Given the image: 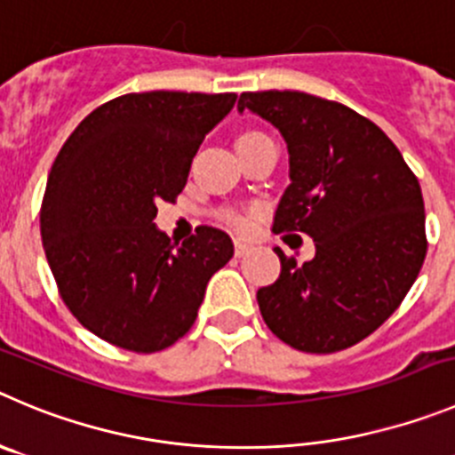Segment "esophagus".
Here are the masks:
<instances>
[{
    "instance_id": "1",
    "label": "esophagus",
    "mask_w": 455,
    "mask_h": 455,
    "mask_svg": "<svg viewBox=\"0 0 455 455\" xmlns=\"http://www.w3.org/2000/svg\"><path fill=\"white\" fill-rule=\"evenodd\" d=\"M233 247H235V256L237 258H242V256H244V253L249 251V244H247V242H242V240L233 242Z\"/></svg>"
}]
</instances>
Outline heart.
I'll list each match as a JSON object with an SVG mask.
<instances>
[{"label":"heart","mask_w":455,"mask_h":455,"mask_svg":"<svg viewBox=\"0 0 455 455\" xmlns=\"http://www.w3.org/2000/svg\"><path fill=\"white\" fill-rule=\"evenodd\" d=\"M262 139H269V137H265L262 132H256V130L242 132L240 137L235 139V148H249V146H253V143L262 141ZM224 220H227L228 224H233V227H242V224H244V220H242L240 215H235V213H227V215H224Z\"/></svg>","instance_id":"b5f03b06"}]
</instances>
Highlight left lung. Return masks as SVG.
Instances as JSON below:
<instances>
[{
    "label": "left lung",
    "mask_w": 455,
    "mask_h": 455,
    "mask_svg": "<svg viewBox=\"0 0 455 455\" xmlns=\"http://www.w3.org/2000/svg\"><path fill=\"white\" fill-rule=\"evenodd\" d=\"M278 127L291 184L275 233H307L312 260L275 249L280 275L258 290L267 328L314 355L346 350L400 307L427 256L418 177L384 132L334 100L303 92H244L237 112Z\"/></svg>",
    "instance_id": "8db88e82"
}]
</instances>
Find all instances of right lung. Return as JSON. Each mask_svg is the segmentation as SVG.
Returning <instances> with one entry per match:
<instances>
[{
	"label": "right lung",
	"instance_id": "obj_1",
	"mask_svg": "<svg viewBox=\"0 0 455 455\" xmlns=\"http://www.w3.org/2000/svg\"><path fill=\"white\" fill-rule=\"evenodd\" d=\"M235 93H125L93 109L53 161L40 233L62 300L123 350L159 352L193 328L208 280L233 258L224 231L172 244L155 224Z\"/></svg>",
	"mask_w": 455,
	"mask_h": 455
}]
</instances>
